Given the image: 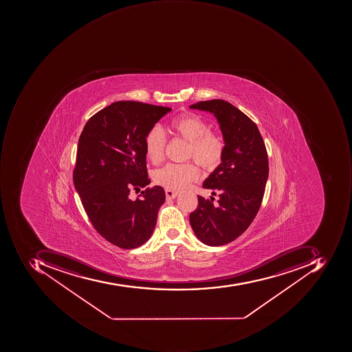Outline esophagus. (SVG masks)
Segmentation results:
<instances>
[{"label": "esophagus", "mask_w": 352, "mask_h": 352, "mask_svg": "<svg viewBox=\"0 0 352 352\" xmlns=\"http://www.w3.org/2000/svg\"><path fill=\"white\" fill-rule=\"evenodd\" d=\"M165 193L167 199H175L177 195V191L171 190V189H166Z\"/></svg>", "instance_id": "34e87169"}]
</instances>
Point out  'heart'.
Segmentation results:
<instances>
[{"mask_svg":"<svg viewBox=\"0 0 352 352\" xmlns=\"http://www.w3.org/2000/svg\"><path fill=\"white\" fill-rule=\"evenodd\" d=\"M175 135L188 143L185 160H193L204 170L216 169L226 154V142L222 134L209 129V124L200 115L184 113L171 122ZM167 138L159 126H153L145 138V153L153 165H159L164 159ZM200 177L198 166L193 162L184 164H167L153 173V179L160 186L171 190H179L188 186Z\"/></svg>","mask_w":352,"mask_h":352,"instance_id":"1","label":"heart"}]
</instances>
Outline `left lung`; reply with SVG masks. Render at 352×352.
I'll return each mask as SVG.
<instances>
[{"instance_id": "1", "label": "left lung", "mask_w": 352, "mask_h": 352, "mask_svg": "<svg viewBox=\"0 0 352 352\" xmlns=\"http://www.w3.org/2000/svg\"><path fill=\"white\" fill-rule=\"evenodd\" d=\"M190 108L214 113L226 142L222 163L203 183L219 192L218 205L198 195L189 216L203 243L220 246L237 239L259 212L269 177L267 148L255 122L228 101H200Z\"/></svg>"}]
</instances>
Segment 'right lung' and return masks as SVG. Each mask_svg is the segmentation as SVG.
Wrapping results in <instances>:
<instances>
[{"instance_id":"obj_1","label":"right lung","mask_w":352,"mask_h":352,"mask_svg":"<svg viewBox=\"0 0 352 352\" xmlns=\"http://www.w3.org/2000/svg\"><path fill=\"white\" fill-rule=\"evenodd\" d=\"M170 108L140 101H116L87 120L79 136L73 181L87 218L101 237L124 250L151 237L163 187L150 184L145 138Z\"/></svg>"}]
</instances>
